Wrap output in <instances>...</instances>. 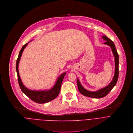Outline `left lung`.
Instances as JSON below:
<instances>
[{"mask_svg":"<svg viewBox=\"0 0 133 133\" xmlns=\"http://www.w3.org/2000/svg\"><path fill=\"white\" fill-rule=\"evenodd\" d=\"M102 38L103 40L106 41L104 43V44L108 45L109 46H110L111 47L112 52H113V54L114 57L115 72H114V75L113 76V78L112 79V81L110 82V83L109 85L106 86L105 87L100 89L96 91L92 92V91H90L85 89L81 85L80 82H79V81L78 78H77V88H78L79 92L84 96L90 97H92V98H102V97L105 96L107 95H108V93L112 90V89L116 85L117 81L118 78L119 58H118V55L117 54V50L115 48V45L114 42L106 36H103Z\"/></svg>","mask_w":133,"mask_h":133,"instance_id":"left-lung-1","label":"left lung"}]
</instances>
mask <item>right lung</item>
<instances>
[{
  "label": "right lung",
  "mask_w": 133,
  "mask_h": 133,
  "mask_svg": "<svg viewBox=\"0 0 133 133\" xmlns=\"http://www.w3.org/2000/svg\"><path fill=\"white\" fill-rule=\"evenodd\" d=\"M28 43H26L22 47L21 49L19 52V56L16 62V71H17V76H18V80L19 85L22 92L27 96L29 98H30L31 100L39 104L45 103L53 99H54L59 95L61 90V84H62L63 79L64 78V77L66 74V72L63 73L58 77L55 84L54 85V87L49 90L35 91V90H31L28 88H26L23 85L20 76L19 75V73L18 66H19V63L22 54V52L24 49H25V48L26 46V45H28Z\"/></svg>",
  "instance_id": "right-lung-1"
}]
</instances>
